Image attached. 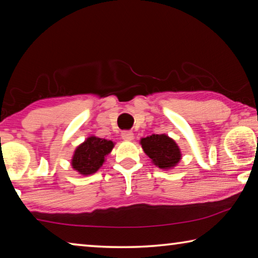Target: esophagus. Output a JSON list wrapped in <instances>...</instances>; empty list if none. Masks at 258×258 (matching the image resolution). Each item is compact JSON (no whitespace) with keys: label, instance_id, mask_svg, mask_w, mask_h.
<instances>
[{"label":"esophagus","instance_id":"34e87169","mask_svg":"<svg viewBox=\"0 0 258 258\" xmlns=\"http://www.w3.org/2000/svg\"><path fill=\"white\" fill-rule=\"evenodd\" d=\"M121 138L125 141H132L134 139V134L133 132H131V131H124V132H121Z\"/></svg>","mask_w":258,"mask_h":258}]
</instances>
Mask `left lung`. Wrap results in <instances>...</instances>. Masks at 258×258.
I'll use <instances>...</instances> for the list:
<instances>
[{"label":"left lung","instance_id":"obj_1","mask_svg":"<svg viewBox=\"0 0 258 258\" xmlns=\"http://www.w3.org/2000/svg\"><path fill=\"white\" fill-rule=\"evenodd\" d=\"M140 143L152 163L161 169L173 168L182 158L176 142L166 134H152L150 137L142 138Z\"/></svg>","mask_w":258,"mask_h":258}]
</instances>
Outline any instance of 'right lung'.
<instances>
[{
    "label": "right lung",
    "instance_id": "1",
    "mask_svg": "<svg viewBox=\"0 0 258 258\" xmlns=\"http://www.w3.org/2000/svg\"><path fill=\"white\" fill-rule=\"evenodd\" d=\"M115 143L110 140L97 137L87 138L76 148L73 155L72 166L82 175H91L98 172L104 163L106 156L110 154Z\"/></svg>",
    "mask_w": 258,
    "mask_h": 258
}]
</instances>
